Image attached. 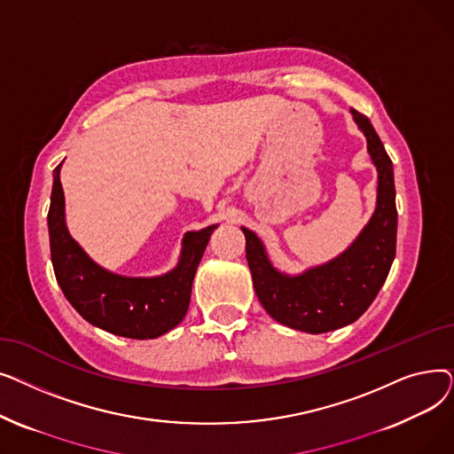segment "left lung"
I'll list each match as a JSON object with an SVG mask.
<instances>
[{
	"instance_id": "8db88e82",
	"label": "left lung",
	"mask_w": 454,
	"mask_h": 454,
	"mask_svg": "<svg viewBox=\"0 0 454 454\" xmlns=\"http://www.w3.org/2000/svg\"><path fill=\"white\" fill-rule=\"evenodd\" d=\"M364 132L377 167V207L356 241L337 259L300 276L279 274L259 237L243 228L254 289L265 311L283 325L307 333H327L359 318L375 300L395 257L397 209L392 160L370 119L351 110Z\"/></svg>"
}]
</instances>
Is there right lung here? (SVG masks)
<instances>
[{
    "label": "right lung",
    "instance_id": "add662e5",
    "mask_svg": "<svg viewBox=\"0 0 454 454\" xmlns=\"http://www.w3.org/2000/svg\"><path fill=\"white\" fill-rule=\"evenodd\" d=\"M60 165L53 171L47 226L55 276L67 301L91 325L119 337L147 340L176 327L187 313L191 285L209 235L217 226L185 233L180 263L169 274L158 278L112 274L95 265L67 233Z\"/></svg>",
    "mask_w": 454,
    "mask_h": 454
}]
</instances>
